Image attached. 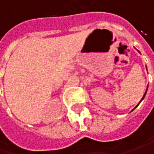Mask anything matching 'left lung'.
<instances>
[{
    "instance_id": "8db88e82",
    "label": "left lung",
    "mask_w": 154,
    "mask_h": 154,
    "mask_svg": "<svg viewBox=\"0 0 154 154\" xmlns=\"http://www.w3.org/2000/svg\"><path fill=\"white\" fill-rule=\"evenodd\" d=\"M146 93H145V94H144V96H143V97H142V99H143V98H144V97H145V96H146Z\"/></svg>"
}]
</instances>
